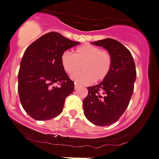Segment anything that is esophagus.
<instances>
[{"label": "esophagus", "instance_id": "esophagus-1", "mask_svg": "<svg viewBox=\"0 0 159 159\" xmlns=\"http://www.w3.org/2000/svg\"><path fill=\"white\" fill-rule=\"evenodd\" d=\"M80 85L79 84H77V83H75V86H74V87H75V89H78V88H80Z\"/></svg>", "mask_w": 159, "mask_h": 159}]
</instances>
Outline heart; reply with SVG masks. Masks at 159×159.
Returning a JSON list of instances; mask_svg holds the SVG:
<instances>
[{
  "label": "heart",
  "mask_w": 159,
  "mask_h": 159,
  "mask_svg": "<svg viewBox=\"0 0 159 159\" xmlns=\"http://www.w3.org/2000/svg\"><path fill=\"white\" fill-rule=\"evenodd\" d=\"M111 63L112 59L107 51L90 44L80 45L75 50L74 55L66 51L61 56L62 68L70 76L76 74L82 65L83 73L73 77L75 82L81 84L105 79L111 70Z\"/></svg>",
  "instance_id": "obj_1"
}]
</instances>
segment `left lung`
<instances>
[{"mask_svg": "<svg viewBox=\"0 0 159 159\" xmlns=\"http://www.w3.org/2000/svg\"><path fill=\"white\" fill-rule=\"evenodd\" d=\"M92 44L107 50L112 63L109 73L101 83L87 87L88 95L83 102V111L93 125L108 126L119 120L129 104L136 69L131 53L118 41L105 39Z\"/></svg>", "mask_w": 159, "mask_h": 159, "instance_id": "obj_1", "label": "left lung"}]
</instances>
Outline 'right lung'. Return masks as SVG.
<instances>
[{
  "mask_svg": "<svg viewBox=\"0 0 159 159\" xmlns=\"http://www.w3.org/2000/svg\"><path fill=\"white\" fill-rule=\"evenodd\" d=\"M79 44L52 31L26 48L18 72V90L21 106L34 120H50L62 113L66 98L74 91V82L62 68L61 56ZM56 83L59 86L55 87Z\"/></svg>",
  "mask_w": 159,
  "mask_h": 159,
  "instance_id": "right-lung-1",
  "label": "right lung"
}]
</instances>
